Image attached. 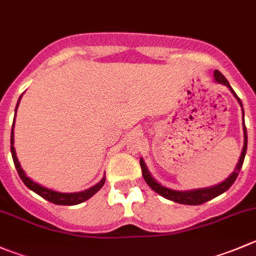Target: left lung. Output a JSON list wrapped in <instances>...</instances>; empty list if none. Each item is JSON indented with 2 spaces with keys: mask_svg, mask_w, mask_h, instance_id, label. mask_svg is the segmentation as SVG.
<instances>
[{
  "mask_svg": "<svg viewBox=\"0 0 256 256\" xmlns=\"http://www.w3.org/2000/svg\"><path fill=\"white\" fill-rule=\"evenodd\" d=\"M214 76H215V80H216V82L222 84V85L228 86V88H230V91L234 94V96L238 98V101H239L240 106L242 108V101H240V98H238V95L235 94V91L232 90V86H230V84L228 82L226 78H224V75H222L220 71L215 70ZM242 118H244V110H242ZM246 146H248V134H246V128H245V124H244V148H242V156H240V158H239V162H238L234 172H232V175L226 178V180L222 181V182L219 184V185L212 186V188H199V190H194V191H175V190H171V188H165V186L160 185L158 181L154 180V178H151L150 172L148 171V168H146L145 162H144L142 160H140L141 171H142V176H144V178H145L146 184H148V185L150 186V188H152L155 192L160 194L161 196H164L165 199H168V200H171V202H178V204H184V205H202V204H204V202H209V200L214 199V198L219 196L220 194L225 192V191H226L228 188H229L230 186L234 184V181L236 180L238 175H239L240 170H242V162H244V158H245V154H246Z\"/></svg>",
  "mask_w": 256,
  "mask_h": 256,
  "instance_id": "8db88e82",
  "label": "left lung"
}]
</instances>
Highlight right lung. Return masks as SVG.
I'll return each mask as SVG.
<instances>
[{"label":"right lung","mask_w":256,"mask_h":256,"mask_svg":"<svg viewBox=\"0 0 256 256\" xmlns=\"http://www.w3.org/2000/svg\"><path fill=\"white\" fill-rule=\"evenodd\" d=\"M20 98H21V96H20ZM20 98H18V102H17V106H18L20 104ZM17 106H16V110H17ZM12 145H14V125H12V131H11V154H12V158H14V166H16L17 172H18L20 178H21V180L24 181V184L27 186V188H31L34 192H36L37 195H40L41 198L46 199L47 202H54V204L56 205H78L80 204V202H84L88 199H90L94 194H96V192L102 188L104 184H105V178H102V180H101L98 184H96L95 186H92V188H88V190L85 191H81V192H74V194H65V192H57V191L50 190V188H44V186L34 182L31 178H28L26 175H24V170L21 168L18 160H17L16 151H14V148Z\"/></svg>","instance_id":"1"}]
</instances>
